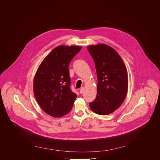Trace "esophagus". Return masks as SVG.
I'll list each match as a JSON object with an SVG mask.
<instances>
[{"instance_id": "1", "label": "esophagus", "mask_w": 160, "mask_h": 160, "mask_svg": "<svg viewBox=\"0 0 160 160\" xmlns=\"http://www.w3.org/2000/svg\"><path fill=\"white\" fill-rule=\"evenodd\" d=\"M84 92V88L83 87H82L80 89V94H83Z\"/></svg>"}]
</instances>
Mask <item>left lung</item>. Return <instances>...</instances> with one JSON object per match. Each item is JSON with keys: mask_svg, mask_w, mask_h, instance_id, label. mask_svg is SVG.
Masks as SVG:
<instances>
[{"mask_svg": "<svg viewBox=\"0 0 160 160\" xmlns=\"http://www.w3.org/2000/svg\"><path fill=\"white\" fill-rule=\"evenodd\" d=\"M87 49L94 61L98 77L97 96L89 106L95 113L107 115L117 109L125 99L127 71L122 58L109 45H90Z\"/></svg>", "mask_w": 160, "mask_h": 160, "instance_id": "obj_1", "label": "left lung"}]
</instances>
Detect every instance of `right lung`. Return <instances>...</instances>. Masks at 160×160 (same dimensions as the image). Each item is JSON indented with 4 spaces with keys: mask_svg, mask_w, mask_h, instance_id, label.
<instances>
[{
    "mask_svg": "<svg viewBox=\"0 0 160 160\" xmlns=\"http://www.w3.org/2000/svg\"><path fill=\"white\" fill-rule=\"evenodd\" d=\"M82 46L59 45L40 64L33 80V93L45 112L59 118L69 112L77 94L70 88L68 67Z\"/></svg>",
    "mask_w": 160,
    "mask_h": 160,
    "instance_id": "add662e5",
    "label": "right lung"
}]
</instances>
